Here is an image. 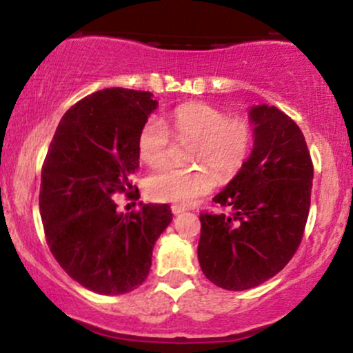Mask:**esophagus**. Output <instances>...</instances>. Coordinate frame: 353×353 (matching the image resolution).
<instances>
[{
  "label": "esophagus",
  "mask_w": 353,
  "mask_h": 353,
  "mask_svg": "<svg viewBox=\"0 0 353 353\" xmlns=\"http://www.w3.org/2000/svg\"><path fill=\"white\" fill-rule=\"evenodd\" d=\"M170 209H172L174 214H181V212H184V211H185V208H184V206H172Z\"/></svg>",
  "instance_id": "1"
}]
</instances>
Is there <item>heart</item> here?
I'll list each match as a JSON object with an SVG mask.
<instances>
[{
    "label": "heart",
    "instance_id": "obj_1",
    "mask_svg": "<svg viewBox=\"0 0 353 353\" xmlns=\"http://www.w3.org/2000/svg\"><path fill=\"white\" fill-rule=\"evenodd\" d=\"M169 132L179 139H192L191 161L208 165L224 179L243 169L254 139L246 119L228 117L224 110L204 102H188L174 108L162 122L149 119L142 123L137 154L145 165L159 168L168 161ZM207 168L161 169L147 179V196L159 203H194L216 185V174Z\"/></svg>",
    "mask_w": 353,
    "mask_h": 353
}]
</instances>
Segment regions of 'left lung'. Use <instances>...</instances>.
<instances>
[{
    "label": "left lung",
    "mask_w": 353,
    "mask_h": 353,
    "mask_svg": "<svg viewBox=\"0 0 353 353\" xmlns=\"http://www.w3.org/2000/svg\"><path fill=\"white\" fill-rule=\"evenodd\" d=\"M254 145L243 169L214 196L228 212H201L197 258L209 281L231 292L280 273L303 238L313 164L300 127L280 108L250 110Z\"/></svg>",
    "instance_id": "obj_1"
}]
</instances>
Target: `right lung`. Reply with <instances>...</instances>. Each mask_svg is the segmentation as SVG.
Returning <instances> with one entry per match:
<instances>
[{"label":"right lung","mask_w":353,"mask_h":353,"mask_svg":"<svg viewBox=\"0 0 353 353\" xmlns=\"http://www.w3.org/2000/svg\"><path fill=\"white\" fill-rule=\"evenodd\" d=\"M156 108L150 92L115 87L87 95L65 112L41 168L50 251L70 278L100 295L144 283L152 248L172 221L169 204H142L123 216L112 201L117 192L139 194L130 192L137 134Z\"/></svg>","instance_id":"add662e5"}]
</instances>
